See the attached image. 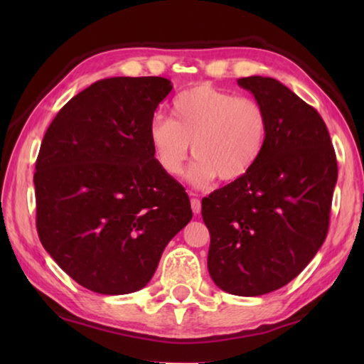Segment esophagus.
<instances>
[{
	"label": "esophagus",
	"mask_w": 364,
	"mask_h": 364,
	"mask_svg": "<svg viewBox=\"0 0 364 364\" xmlns=\"http://www.w3.org/2000/svg\"><path fill=\"white\" fill-rule=\"evenodd\" d=\"M191 208H193V212H194L196 215L200 213L202 205H200V200L197 199V197H193V199H191Z\"/></svg>",
	"instance_id": "1"
}]
</instances>
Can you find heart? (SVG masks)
Segmentation results:
<instances>
[{"instance_id":"1","label":"heart","mask_w":364,"mask_h":364,"mask_svg":"<svg viewBox=\"0 0 364 364\" xmlns=\"http://www.w3.org/2000/svg\"><path fill=\"white\" fill-rule=\"evenodd\" d=\"M268 134L269 117L260 102L207 83L178 95L173 119L156 115L147 130L152 156L170 176L181 173L193 149L188 175L196 186L217 176L225 183L241 180L262 157Z\"/></svg>"}]
</instances>
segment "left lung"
Segmentation results:
<instances>
[{
    "label": "left lung",
    "mask_w": 364,
    "mask_h": 364,
    "mask_svg": "<svg viewBox=\"0 0 364 364\" xmlns=\"http://www.w3.org/2000/svg\"><path fill=\"white\" fill-rule=\"evenodd\" d=\"M269 117L268 143L241 180L202 199L207 267L221 291L257 297L286 286L321 247L337 160L315 109L269 77L239 78Z\"/></svg>",
    "instance_id": "8db88e82"
}]
</instances>
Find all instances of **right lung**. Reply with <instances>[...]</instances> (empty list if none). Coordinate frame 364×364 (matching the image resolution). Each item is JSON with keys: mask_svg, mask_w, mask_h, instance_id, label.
<instances>
[{"mask_svg": "<svg viewBox=\"0 0 364 364\" xmlns=\"http://www.w3.org/2000/svg\"><path fill=\"white\" fill-rule=\"evenodd\" d=\"M162 77H114L54 117L35 165L36 230L60 268L104 295L143 289L191 218L189 197L152 156L149 122L171 91Z\"/></svg>", "mask_w": 364, "mask_h": 364, "instance_id": "right-lung-1", "label": "right lung"}]
</instances>
